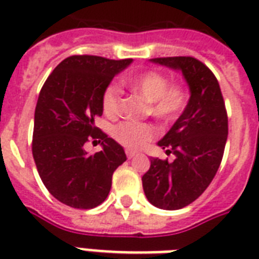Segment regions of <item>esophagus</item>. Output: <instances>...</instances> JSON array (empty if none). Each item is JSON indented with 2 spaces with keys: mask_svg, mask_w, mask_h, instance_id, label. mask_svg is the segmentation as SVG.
<instances>
[{
  "mask_svg": "<svg viewBox=\"0 0 259 259\" xmlns=\"http://www.w3.org/2000/svg\"><path fill=\"white\" fill-rule=\"evenodd\" d=\"M134 156H137V153H136V152H133V150H126V157L133 158Z\"/></svg>",
  "mask_w": 259,
  "mask_h": 259,
  "instance_id": "obj_1",
  "label": "esophagus"
}]
</instances>
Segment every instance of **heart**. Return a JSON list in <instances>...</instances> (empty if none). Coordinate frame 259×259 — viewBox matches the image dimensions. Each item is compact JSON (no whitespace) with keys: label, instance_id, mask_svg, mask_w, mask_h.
Instances as JSON below:
<instances>
[{"label":"heart","instance_id":"heart-1","mask_svg":"<svg viewBox=\"0 0 259 259\" xmlns=\"http://www.w3.org/2000/svg\"><path fill=\"white\" fill-rule=\"evenodd\" d=\"M134 93L145 98L149 103V114L164 123L175 122L188 103V93L181 83H170L169 78L160 71H145L126 80ZM122 91L115 84L106 87L102 95V109L110 118L119 115ZM157 129L152 123L122 122L113 130L114 138L127 149H141L154 137Z\"/></svg>","mask_w":259,"mask_h":259}]
</instances>
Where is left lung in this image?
I'll list each match as a JSON object with an SVG mask.
<instances>
[{
	"instance_id": "obj_1",
	"label": "left lung",
	"mask_w": 259,
	"mask_h": 259,
	"mask_svg": "<svg viewBox=\"0 0 259 259\" xmlns=\"http://www.w3.org/2000/svg\"><path fill=\"white\" fill-rule=\"evenodd\" d=\"M152 62L181 70L191 90L185 110L158 142L175 160L152 158L142 176L144 192L154 207L180 209L204 192L219 169L229 134L227 110L217 76L204 63L192 56Z\"/></svg>"
}]
</instances>
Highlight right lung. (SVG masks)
Masks as SVG:
<instances>
[{
  "instance_id": "obj_1",
  "label": "right lung",
  "mask_w": 259,
  "mask_h": 259,
  "mask_svg": "<svg viewBox=\"0 0 259 259\" xmlns=\"http://www.w3.org/2000/svg\"><path fill=\"white\" fill-rule=\"evenodd\" d=\"M132 59L111 60L94 55L64 59L42 84L34 110L32 154L46 188L72 208L90 209L106 200L113 173L126 161L119 144L95 126L102 95ZM101 142L89 155L84 145Z\"/></svg>"
}]
</instances>
